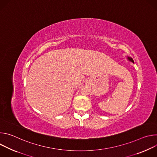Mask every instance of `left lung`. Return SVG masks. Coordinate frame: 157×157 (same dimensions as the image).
<instances>
[{
  "instance_id": "1",
  "label": "left lung",
  "mask_w": 157,
  "mask_h": 157,
  "mask_svg": "<svg viewBox=\"0 0 157 157\" xmlns=\"http://www.w3.org/2000/svg\"><path fill=\"white\" fill-rule=\"evenodd\" d=\"M127 59L128 60V61H131V62H132L133 63H134V61H133V59L131 58V57H129V56H127Z\"/></svg>"
}]
</instances>
